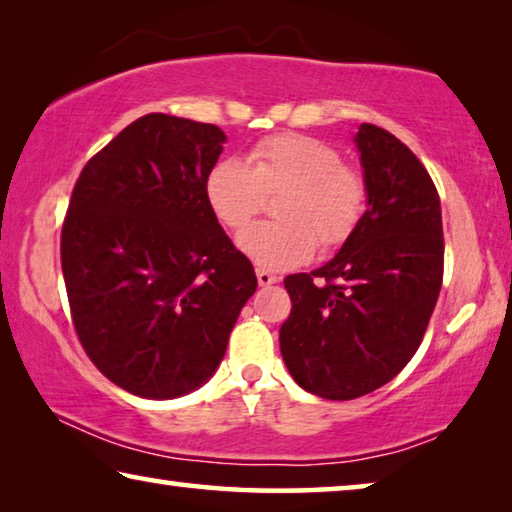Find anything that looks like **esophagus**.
Segmentation results:
<instances>
[{
	"label": "esophagus",
	"instance_id": "1",
	"mask_svg": "<svg viewBox=\"0 0 512 512\" xmlns=\"http://www.w3.org/2000/svg\"><path fill=\"white\" fill-rule=\"evenodd\" d=\"M257 282H259V287H271V284L280 282V277L271 271H264V268H257Z\"/></svg>",
	"mask_w": 512,
	"mask_h": 512
}]
</instances>
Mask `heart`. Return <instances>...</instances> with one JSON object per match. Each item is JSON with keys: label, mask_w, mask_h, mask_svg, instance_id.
I'll use <instances>...</instances> for the list:
<instances>
[{"label": "heart", "mask_w": 512, "mask_h": 512, "mask_svg": "<svg viewBox=\"0 0 512 512\" xmlns=\"http://www.w3.org/2000/svg\"><path fill=\"white\" fill-rule=\"evenodd\" d=\"M280 193L281 221L251 226L237 237L241 253L264 271L309 262L316 241L325 250L345 244L366 210L363 178L345 167L339 149L307 135L266 137L248 162H216L205 180L207 203L230 230L245 228L265 198Z\"/></svg>", "instance_id": "obj_1"}]
</instances>
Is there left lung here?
Here are the masks:
<instances>
[{"label": "left lung", "instance_id": "1", "mask_svg": "<svg viewBox=\"0 0 512 512\" xmlns=\"http://www.w3.org/2000/svg\"><path fill=\"white\" fill-rule=\"evenodd\" d=\"M366 212L325 266L284 280L291 316L280 350L291 377L325 400L391 381L415 350L443 284V216L427 169L384 128L354 135Z\"/></svg>", "mask_w": 512, "mask_h": 512}]
</instances>
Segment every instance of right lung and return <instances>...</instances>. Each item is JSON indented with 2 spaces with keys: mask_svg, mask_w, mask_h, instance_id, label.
Here are the masks:
<instances>
[{
  "mask_svg": "<svg viewBox=\"0 0 512 512\" xmlns=\"http://www.w3.org/2000/svg\"><path fill=\"white\" fill-rule=\"evenodd\" d=\"M225 133L151 112L85 164L60 235L65 289L85 352L146 400L201 388L257 289L205 194Z\"/></svg>",
  "mask_w": 512,
  "mask_h": 512,
  "instance_id": "add662e5",
  "label": "right lung"
}]
</instances>
